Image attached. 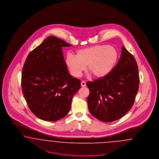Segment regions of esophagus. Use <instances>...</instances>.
Here are the masks:
<instances>
[{"instance_id":"34e87169","label":"esophagus","mask_w":159,"mask_h":159,"mask_svg":"<svg viewBox=\"0 0 159 159\" xmlns=\"http://www.w3.org/2000/svg\"><path fill=\"white\" fill-rule=\"evenodd\" d=\"M81 86H82V87H85L86 86V82H84V81H82L81 82Z\"/></svg>"}]
</instances>
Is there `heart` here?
<instances>
[{"instance_id": "1", "label": "heart", "mask_w": 159, "mask_h": 159, "mask_svg": "<svg viewBox=\"0 0 159 159\" xmlns=\"http://www.w3.org/2000/svg\"><path fill=\"white\" fill-rule=\"evenodd\" d=\"M118 58L119 52L113 46L96 45L78 51L76 56L68 54L66 62L71 75L76 77L82 76L88 66L94 77L101 78L112 71Z\"/></svg>"}]
</instances>
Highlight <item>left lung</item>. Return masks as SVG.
Returning <instances> with one entry per match:
<instances>
[{
  "instance_id": "1",
  "label": "left lung",
  "mask_w": 159,
  "mask_h": 159,
  "mask_svg": "<svg viewBox=\"0 0 159 159\" xmlns=\"http://www.w3.org/2000/svg\"><path fill=\"white\" fill-rule=\"evenodd\" d=\"M139 77L136 60L124 47L120 58L107 76L88 82V108L96 119L104 122L122 117L134 104Z\"/></svg>"
}]
</instances>
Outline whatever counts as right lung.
Instances as JSON below:
<instances>
[{"label": "right lung", "mask_w": 159, "mask_h": 159, "mask_svg": "<svg viewBox=\"0 0 159 159\" xmlns=\"http://www.w3.org/2000/svg\"><path fill=\"white\" fill-rule=\"evenodd\" d=\"M70 46L55 36L48 37L24 64L23 95L31 112L42 120L57 121L65 117L81 87L80 80L69 74L64 59L62 48Z\"/></svg>", "instance_id": "add662e5"}]
</instances>
